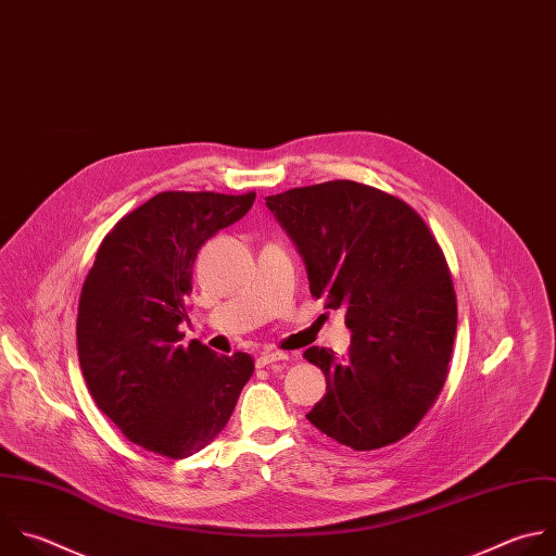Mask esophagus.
<instances>
[{
    "label": "esophagus",
    "instance_id": "esophagus-1",
    "mask_svg": "<svg viewBox=\"0 0 556 556\" xmlns=\"http://www.w3.org/2000/svg\"><path fill=\"white\" fill-rule=\"evenodd\" d=\"M281 359H288V353H283V351H264L255 357V364H257V368H264V366H268L273 362H281Z\"/></svg>",
    "mask_w": 556,
    "mask_h": 556
}]
</instances>
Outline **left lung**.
<instances>
[{
	"label": "left lung",
	"mask_w": 556,
	"mask_h": 556,
	"mask_svg": "<svg viewBox=\"0 0 556 556\" xmlns=\"http://www.w3.org/2000/svg\"><path fill=\"white\" fill-rule=\"evenodd\" d=\"M296 244L309 292L344 309L346 355L309 346L327 393L305 415L357 452L387 447L437 402L456 336L447 262L421 216L355 180H327L266 199Z\"/></svg>",
	"instance_id": "8db88e82"
}]
</instances>
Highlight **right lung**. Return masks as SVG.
<instances>
[{"label": "right lung", "instance_id": "add662e5", "mask_svg": "<svg viewBox=\"0 0 556 556\" xmlns=\"http://www.w3.org/2000/svg\"><path fill=\"white\" fill-rule=\"evenodd\" d=\"M255 192H161L102 240L78 305V359L98 408L148 452L188 458L227 426L253 376L249 353L178 344L201 247Z\"/></svg>", "mask_w": 556, "mask_h": 556}]
</instances>
